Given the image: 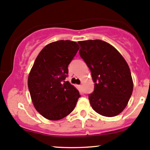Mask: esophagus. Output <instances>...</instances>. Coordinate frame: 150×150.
Instances as JSON below:
<instances>
[{"mask_svg":"<svg viewBox=\"0 0 150 150\" xmlns=\"http://www.w3.org/2000/svg\"><path fill=\"white\" fill-rule=\"evenodd\" d=\"M79 88H80V90H82V89H83V85H79Z\"/></svg>","mask_w":150,"mask_h":150,"instance_id":"1","label":"esophagus"}]
</instances>
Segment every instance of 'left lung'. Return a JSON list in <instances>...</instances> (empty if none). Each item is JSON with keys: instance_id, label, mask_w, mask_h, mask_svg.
Instances as JSON below:
<instances>
[{"instance_id": "8db88e82", "label": "left lung", "mask_w": 150, "mask_h": 150, "mask_svg": "<svg viewBox=\"0 0 150 150\" xmlns=\"http://www.w3.org/2000/svg\"><path fill=\"white\" fill-rule=\"evenodd\" d=\"M79 50L95 83L88 95L93 109L105 117H115L126 108L133 90L127 63L116 49L100 40L80 41Z\"/></svg>"}]
</instances>
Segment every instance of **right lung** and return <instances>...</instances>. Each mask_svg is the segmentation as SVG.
<instances>
[{"instance_id":"right-lung-1","label":"right lung","mask_w":150,"mask_h":150,"mask_svg":"<svg viewBox=\"0 0 150 150\" xmlns=\"http://www.w3.org/2000/svg\"><path fill=\"white\" fill-rule=\"evenodd\" d=\"M80 48L76 42L58 40L43 47L34 62L28 85L34 107L50 120H59L75 108L80 95L68 81V65Z\"/></svg>"}]
</instances>
